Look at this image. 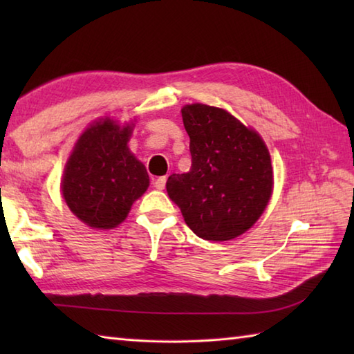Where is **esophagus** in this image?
Returning a JSON list of instances; mask_svg holds the SVG:
<instances>
[{"label": "esophagus", "instance_id": "esophagus-1", "mask_svg": "<svg viewBox=\"0 0 354 354\" xmlns=\"http://www.w3.org/2000/svg\"><path fill=\"white\" fill-rule=\"evenodd\" d=\"M165 181H167V179H165V176H160V178H156L155 181H153L155 189H158V190H164V187H165Z\"/></svg>", "mask_w": 354, "mask_h": 354}]
</instances>
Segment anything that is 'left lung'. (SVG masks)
Instances as JSON below:
<instances>
[{
	"instance_id": "left-lung-1",
	"label": "left lung",
	"mask_w": 354,
	"mask_h": 354,
	"mask_svg": "<svg viewBox=\"0 0 354 354\" xmlns=\"http://www.w3.org/2000/svg\"><path fill=\"white\" fill-rule=\"evenodd\" d=\"M192 169L167 179L170 199L198 237L231 240L250 230L272 193V165L260 135L230 112L194 103L183 108Z\"/></svg>"
}]
</instances>
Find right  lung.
Masks as SVG:
<instances>
[{
	"label": "right lung",
	"mask_w": 354,
	"mask_h": 354,
	"mask_svg": "<svg viewBox=\"0 0 354 354\" xmlns=\"http://www.w3.org/2000/svg\"><path fill=\"white\" fill-rule=\"evenodd\" d=\"M131 133V126L120 127L111 118L100 120L80 135L66 162L62 179L65 202L91 228H115L147 190L146 167L127 147Z\"/></svg>",
	"instance_id": "1"
}]
</instances>
